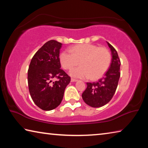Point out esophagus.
<instances>
[{"mask_svg": "<svg viewBox=\"0 0 148 148\" xmlns=\"http://www.w3.org/2000/svg\"><path fill=\"white\" fill-rule=\"evenodd\" d=\"M77 81V79H74V78H71V82H76Z\"/></svg>", "mask_w": 148, "mask_h": 148, "instance_id": "esophagus-1", "label": "esophagus"}]
</instances>
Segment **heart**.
Segmentation results:
<instances>
[{
	"label": "heart",
	"instance_id": "obj_1",
	"mask_svg": "<svg viewBox=\"0 0 148 148\" xmlns=\"http://www.w3.org/2000/svg\"><path fill=\"white\" fill-rule=\"evenodd\" d=\"M64 51L59 56L62 68L71 70L79 63L81 66L72 70L70 75L76 78L98 79L106 72L111 62L107 49L91 44H79Z\"/></svg>",
	"mask_w": 148,
	"mask_h": 148
}]
</instances>
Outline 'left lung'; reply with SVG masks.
Listing matches in <instances>:
<instances>
[{"instance_id":"left-lung-1","label":"left lung","mask_w":148,"mask_h":148,"mask_svg":"<svg viewBox=\"0 0 148 148\" xmlns=\"http://www.w3.org/2000/svg\"><path fill=\"white\" fill-rule=\"evenodd\" d=\"M112 53L110 68L99 81L87 83V88L82 93V99L89 106L99 108L110 101L116 92L120 77L121 62L114 47L106 42Z\"/></svg>"}]
</instances>
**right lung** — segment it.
<instances>
[{"instance_id": "right-lung-1", "label": "right lung", "mask_w": 148, "mask_h": 148, "mask_svg": "<svg viewBox=\"0 0 148 148\" xmlns=\"http://www.w3.org/2000/svg\"><path fill=\"white\" fill-rule=\"evenodd\" d=\"M62 44L54 40L45 43L31 59L28 86L32 101L43 110H53L61 104L71 77L61 69L59 53ZM54 78L59 80L53 82Z\"/></svg>"}]
</instances>
